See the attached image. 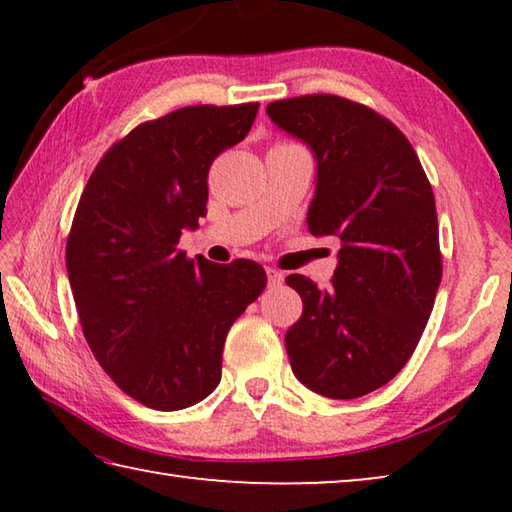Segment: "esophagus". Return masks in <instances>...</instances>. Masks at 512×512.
Returning <instances> with one entry per match:
<instances>
[{
    "mask_svg": "<svg viewBox=\"0 0 512 512\" xmlns=\"http://www.w3.org/2000/svg\"><path fill=\"white\" fill-rule=\"evenodd\" d=\"M266 280H268V287H280L284 275L280 271H275V268H266Z\"/></svg>",
    "mask_w": 512,
    "mask_h": 512,
    "instance_id": "obj_1",
    "label": "esophagus"
}]
</instances>
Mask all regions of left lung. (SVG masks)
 <instances>
[{
  "label": "left lung",
  "mask_w": 512,
  "mask_h": 512,
  "mask_svg": "<svg viewBox=\"0 0 512 512\" xmlns=\"http://www.w3.org/2000/svg\"><path fill=\"white\" fill-rule=\"evenodd\" d=\"M266 115L314 153L309 232L343 244L329 289L287 277L302 298L284 336L291 370L309 391L354 400L406 366L431 316L443 277L431 185L400 128L361 103L309 94Z\"/></svg>",
  "instance_id": "obj_1"
}]
</instances>
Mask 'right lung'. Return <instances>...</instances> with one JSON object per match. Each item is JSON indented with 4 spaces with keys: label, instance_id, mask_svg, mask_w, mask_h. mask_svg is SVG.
<instances>
[{
    "label": "right lung",
    "instance_id": "add662e5",
    "mask_svg": "<svg viewBox=\"0 0 512 512\" xmlns=\"http://www.w3.org/2000/svg\"><path fill=\"white\" fill-rule=\"evenodd\" d=\"M259 103L189 106L140 124L103 155L67 237V275L90 350L149 409L178 411L221 381L223 343L266 287L250 259L178 250L207 214V171L239 144Z\"/></svg>",
    "mask_w": 512,
    "mask_h": 512
}]
</instances>
